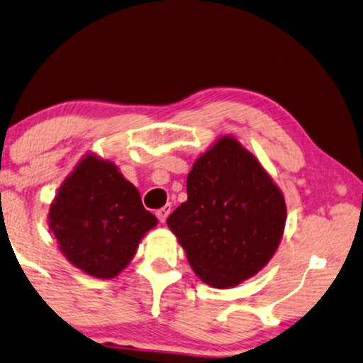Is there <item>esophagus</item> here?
<instances>
[{"label":"esophagus","mask_w":363,"mask_h":363,"mask_svg":"<svg viewBox=\"0 0 363 363\" xmlns=\"http://www.w3.org/2000/svg\"><path fill=\"white\" fill-rule=\"evenodd\" d=\"M171 211H172V206L171 204H166L162 207V209H159L157 212H156V216H157V219L161 220V222H166V219H167V216L171 214Z\"/></svg>","instance_id":"34e87169"}]
</instances>
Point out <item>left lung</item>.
<instances>
[{"instance_id": "obj_1", "label": "left lung", "mask_w": 363, "mask_h": 363, "mask_svg": "<svg viewBox=\"0 0 363 363\" xmlns=\"http://www.w3.org/2000/svg\"><path fill=\"white\" fill-rule=\"evenodd\" d=\"M286 201L260 162L234 138L202 154L187 176V201L167 225L207 286L229 289L272 259L286 227Z\"/></svg>"}]
</instances>
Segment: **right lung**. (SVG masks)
<instances>
[{
    "mask_svg": "<svg viewBox=\"0 0 363 363\" xmlns=\"http://www.w3.org/2000/svg\"><path fill=\"white\" fill-rule=\"evenodd\" d=\"M48 220L65 257L98 279L116 277L157 224L136 187L94 154L84 156L62 182Z\"/></svg>",
    "mask_w": 363,
    "mask_h": 363,
    "instance_id": "right-lung-1",
    "label": "right lung"
}]
</instances>
